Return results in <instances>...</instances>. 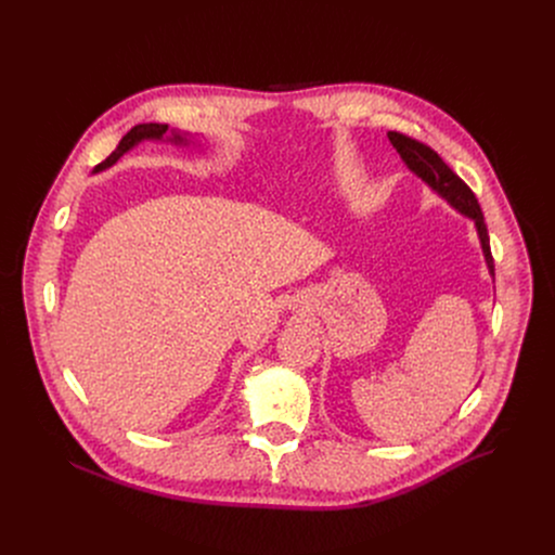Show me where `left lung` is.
<instances>
[{
  "label": "left lung",
  "mask_w": 555,
  "mask_h": 555,
  "mask_svg": "<svg viewBox=\"0 0 555 555\" xmlns=\"http://www.w3.org/2000/svg\"><path fill=\"white\" fill-rule=\"evenodd\" d=\"M386 135L390 140V144L395 146V151L400 153V157L411 173H415L422 182H426L456 212H461L463 217H469L474 221L488 272L494 276V259H492V250H490L488 225H486L481 206H479L477 197H474V193L469 191V186L441 160V157L430 146H426L404 133H398V131H388Z\"/></svg>",
  "instance_id": "obj_1"
}]
</instances>
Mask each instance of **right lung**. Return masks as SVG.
Masks as SVG:
<instances>
[{
  "instance_id": "1",
  "label": "right lung",
  "mask_w": 555,
  "mask_h": 555,
  "mask_svg": "<svg viewBox=\"0 0 555 555\" xmlns=\"http://www.w3.org/2000/svg\"><path fill=\"white\" fill-rule=\"evenodd\" d=\"M140 142H169V144H176V146H189L191 142H197V135H193L189 131H180V129H169V125H160V122H140L122 135V140L109 153L107 160L96 165L92 173H101V171L114 167L125 153H129Z\"/></svg>"
}]
</instances>
